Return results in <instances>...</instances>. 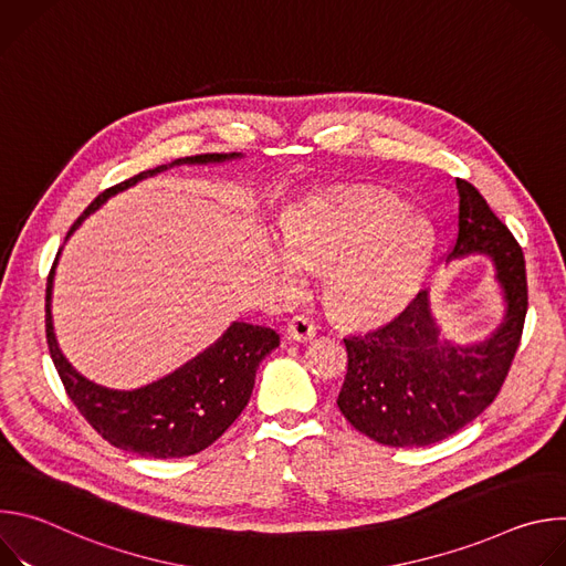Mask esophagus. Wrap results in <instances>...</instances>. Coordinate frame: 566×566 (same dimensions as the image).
I'll list each match as a JSON object with an SVG mask.
<instances>
[{
    "mask_svg": "<svg viewBox=\"0 0 566 566\" xmlns=\"http://www.w3.org/2000/svg\"><path fill=\"white\" fill-rule=\"evenodd\" d=\"M315 332H317L315 322H313L308 315H304V313L293 315V317H291V322L286 325V334H289V338H293V340H297V343H306V340H311V338L315 336Z\"/></svg>",
    "mask_w": 566,
    "mask_h": 566,
    "instance_id": "34e87169",
    "label": "esophagus"
}]
</instances>
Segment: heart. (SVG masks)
I'll return each instance as SVG.
<instances>
[{"label": "heart", "instance_id": "1", "mask_svg": "<svg viewBox=\"0 0 566 566\" xmlns=\"http://www.w3.org/2000/svg\"><path fill=\"white\" fill-rule=\"evenodd\" d=\"M280 228L284 280L300 286L302 266L327 273V304L349 325L394 317L417 295L432 260L430 228L402 221V208L380 197L306 201L284 212Z\"/></svg>", "mask_w": 566, "mask_h": 566}]
</instances>
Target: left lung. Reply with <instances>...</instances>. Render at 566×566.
<instances>
[{
  "mask_svg": "<svg viewBox=\"0 0 566 566\" xmlns=\"http://www.w3.org/2000/svg\"><path fill=\"white\" fill-rule=\"evenodd\" d=\"M457 195L448 260L491 255L506 317L491 338L454 347L439 338L428 291H419L387 325L345 338L347 376L338 408L358 432L385 446H432L476 419L502 391L522 340L528 308L522 247L474 186L457 179Z\"/></svg>",
  "mask_w": 566,
  "mask_h": 566,
  "instance_id": "1",
  "label": "left lung"
}]
</instances>
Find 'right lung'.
<instances>
[{
    "label": "right lung",
    "mask_w": 566,
    "mask_h": 566,
    "mask_svg": "<svg viewBox=\"0 0 566 566\" xmlns=\"http://www.w3.org/2000/svg\"><path fill=\"white\" fill-rule=\"evenodd\" d=\"M237 156L239 154H197L177 158L172 166L221 164ZM164 170H168V166L145 170L101 192L69 228L66 237L109 197ZM55 262L46 280V345L64 391L77 412L107 443L140 457L179 459L212 446L249 406L258 367L280 345V336L269 327L232 322L212 347L170 376L132 391L107 389L80 376L57 349L51 325Z\"/></svg>",
    "instance_id": "add662e5"
}]
</instances>
